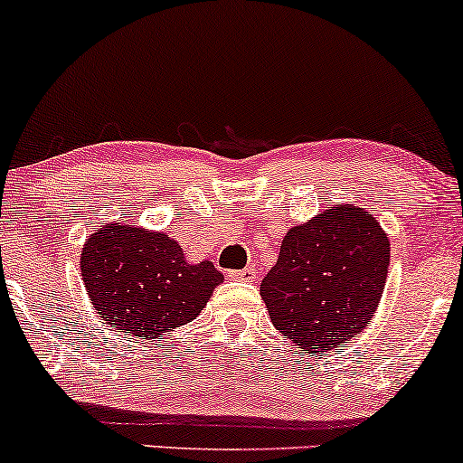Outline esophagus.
I'll use <instances>...</instances> for the list:
<instances>
[{
	"label": "esophagus",
	"mask_w": 463,
	"mask_h": 463,
	"mask_svg": "<svg viewBox=\"0 0 463 463\" xmlns=\"http://www.w3.org/2000/svg\"><path fill=\"white\" fill-rule=\"evenodd\" d=\"M228 278H231V280H241V282H254V280H256V271H254V267H243V269H235V271H228Z\"/></svg>",
	"instance_id": "1"
}]
</instances>
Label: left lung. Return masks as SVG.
Returning a JSON list of instances; mask_svg holds the SVG:
<instances>
[{
    "label": "left lung",
    "mask_w": 463,
    "mask_h": 463,
    "mask_svg": "<svg viewBox=\"0 0 463 463\" xmlns=\"http://www.w3.org/2000/svg\"><path fill=\"white\" fill-rule=\"evenodd\" d=\"M388 263L391 241L375 217L336 204L287 232L260 295L271 323L302 352H330L373 319Z\"/></svg>",
    "instance_id": "left-lung-1"
}]
</instances>
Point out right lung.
Wrapping results in <instances>:
<instances>
[{"instance_id": "right-lung-1", "label": "right lung", "mask_w": 463, "mask_h": 463, "mask_svg": "<svg viewBox=\"0 0 463 463\" xmlns=\"http://www.w3.org/2000/svg\"><path fill=\"white\" fill-rule=\"evenodd\" d=\"M81 276L101 319L133 338L161 336L196 319L222 282L211 260L189 265L164 232L118 224L88 239Z\"/></svg>"}]
</instances>
